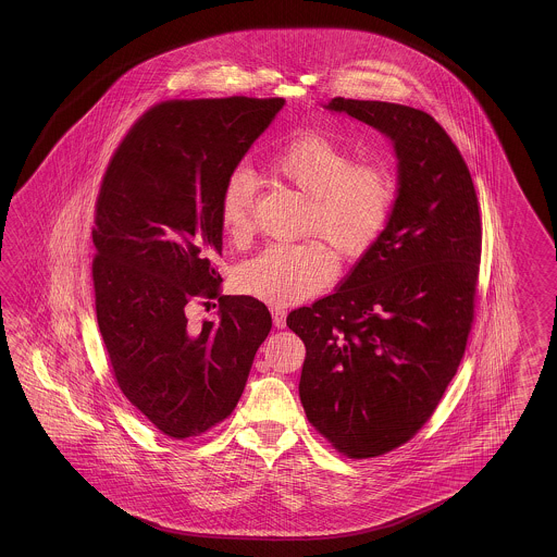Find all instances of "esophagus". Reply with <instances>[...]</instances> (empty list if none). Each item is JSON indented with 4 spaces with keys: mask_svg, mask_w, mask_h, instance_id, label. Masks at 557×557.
<instances>
[{
    "mask_svg": "<svg viewBox=\"0 0 557 557\" xmlns=\"http://www.w3.org/2000/svg\"><path fill=\"white\" fill-rule=\"evenodd\" d=\"M271 314H273V322L276 329H284L286 326V310L281 307L271 308Z\"/></svg>",
    "mask_w": 557,
    "mask_h": 557,
    "instance_id": "1",
    "label": "esophagus"
}]
</instances>
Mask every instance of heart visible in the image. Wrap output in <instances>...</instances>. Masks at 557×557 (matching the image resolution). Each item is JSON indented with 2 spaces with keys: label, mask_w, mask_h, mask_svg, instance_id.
Returning <instances> with one entry per match:
<instances>
[{
  "label": "heart",
  "mask_w": 557,
  "mask_h": 557,
  "mask_svg": "<svg viewBox=\"0 0 557 557\" xmlns=\"http://www.w3.org/2000/svg\"><path fill=\"white\" fill-rule=\"evenodd\" d=\"M274 177L308 197L302 219L305 235L329 239L346 259L362 257L391 219L396 183L382 163L358 161L352 153L319 131H305L273 153ZM257 183L247 169L228 173L219 216L226 237L245 243L252 235ZM324 239V240H325ZM323 240V242H324ZM321 238L295 247H269L240 264L238 288L274 307H288L317 295L336 278L338 257Z\"/></svg>",
  "instance_id": "1"
}]
</instances>
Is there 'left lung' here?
Masks as SVG:
<instances>
[{"label":"left lung","instance_id":"1","mask_svg":"<svg viewBox=\"0 0 557 557\" xmlns=\"http://www.w3.org/2000/svg\"><path fill=\"white\" fill-rule=\"evenodd\" d=\"M384 133L398 159L391 219L343 284L286 324L307 346L298 394L336 450L374 458L434 414L472 331L482 219L450 135L414 107L334 97Z\"/></svg>","mask_w":557,"mask_h":557}]
</instances>
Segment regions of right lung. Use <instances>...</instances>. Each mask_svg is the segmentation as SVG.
<instances>
[{
    "label": "right lung",
    "instance_id": "obj_1",
    "mask_svg": "<svg viewBox=\"0 0 557 557\" xmlns=\"http://www.w3.org/2000/svg\"><path fill=\"white\" fill-rule=\"evenodd\" d=\"M283 97L173 99L137 119L95 202L97 324L119 388L169 438L201 436L237 406L273 320L252 296H219V199ZM207 305V302H202Z\"/></svg>",
    "mask_w": 557,
    "mask_h": 557
}]
</instances>
